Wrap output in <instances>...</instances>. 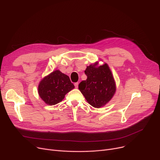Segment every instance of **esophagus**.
<instances>
[{"mask_svg": "<svg viewBox=\"0 0 160 160\" xmlns=\"http://www.w3.org/2000/svg\"><path fill=\"white\" fill-rule=\"evenodd\" d=\"M74 86H75L76 88H78V82L75 83H74Z\"/></svg>", "mask_w": 160, "mask_h": 160, "instance_id": "34e87169", "label": "esophagus"}]
</instances>
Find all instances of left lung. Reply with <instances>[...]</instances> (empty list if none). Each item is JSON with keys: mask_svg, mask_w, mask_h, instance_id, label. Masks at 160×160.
Returning a JSON list of instances; mask_svg holds the SVG:
<instances>
[{"mask_svg": "<svg viewBox=\"0 0 160 160\" xmlns=\"http://www.w3.org/2000/svg\"><path fill=\"white\" fill-rule=\"evenodd\" d=\"M98 62L88 66L86 80L82 81L78 89L88 103L97 108L106 105L114 95L115 82L107 63L97 66Z\"/></svg>", "mask_w": 160, "mask_h": 160, "instance_id": "left-lung-1", "label": "left lung"}]
</instances>
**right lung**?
Masks as SVG:
<instances>
[{"label":"right lung","mask_w":160,"mask_h":160,"mask_svg":"<svg viewBox=\"0 0 160 160\" xmlns=\"http://www.w3.org/2000/svg\"><path fill=\"white\" fill-rule=\"evenodd\" d=\"M74 88L68 76L56 70L40 82L38 93L47 104L52 106L62 101L65 95Z\"/></svg>","instance_id":"add662e5"}]
</instances>
